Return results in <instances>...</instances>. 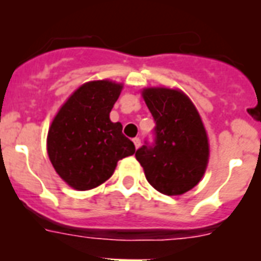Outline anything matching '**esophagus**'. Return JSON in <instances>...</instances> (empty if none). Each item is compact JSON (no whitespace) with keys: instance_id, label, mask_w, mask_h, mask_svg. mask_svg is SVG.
I'll return each instance as SVG.
<instances>
[{"instance_id":"1","label":"esophagus","mask_w":261,"mask_h":261,"mask_svg":"<svg viewBox=\"0 0 261 261\" xmlns=\"http://www.w3.org/2000/svg\"><path fill=\"white\" fill-rule=\"evenodd\" d=\"M133 144H135L136 149H138V147H140V145H141V140H140L138 137H135L133 138Z\"/></svg>"}]
</instances>
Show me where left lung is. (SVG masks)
Listing matches in <instances>:
<instances>
[{
    "label": "left lung",
    "mask_w": 261,
    "mask_h": 261,
    "mask_svg": "<svg viewBox=\"0 0 261 261\" xmlns=\"http://www.w3.org/2000/svg\"><path fill=\"white\" fill-rule=\"evenodd\" d=\"M142 96L155 121L154 142H145L136 158L158 192L183 195L199 184L208 166L209 142L201 117L180 90L149 87Z\"/></svg>",
    "instance_id": "1"
}]
</instances>
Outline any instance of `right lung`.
Returning <instances> with one entry per match:
<instances>
[{
    "instance_id": "add662e5",
    "label": "right lung",
    "mask_w": 261,
    "mask_h": 261,
    "mask_svg": "<svg viewBox=\"0 0 261 261\" xmlns=\"http://www.w3.org/2000/svg\"><path fill=\"white\" fill-rule=\"evenodd\" d=\"M121 89L123 85L107 80L87 82L69 96L50 124L48 155L60 177L74 190L100 186L120 159L135 154L123 125L110 120Z\"/></svg>"
}]
</instances>
